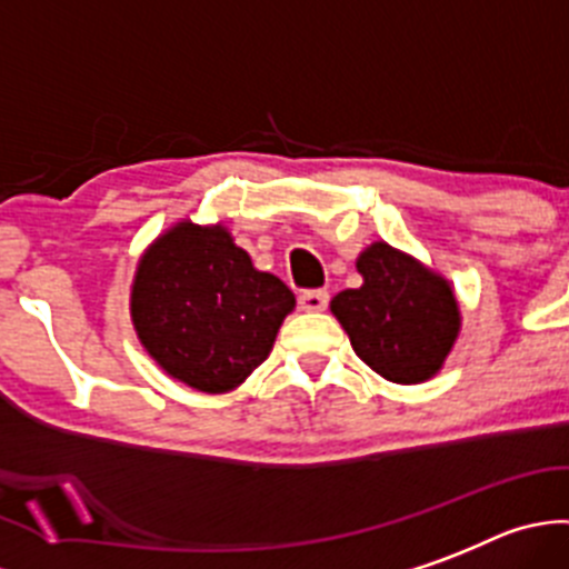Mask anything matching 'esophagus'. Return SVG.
<instances>
[{
  "label": "esophagus",
  "mask_w": 569,
  "mask_h": 569,
  "mask_svg": "<svg viewBox=\"0 0 569 569\" xmlns=\"http://www.w3.org/2000/svg\"><path fill=\"white\" fill-rule=\"evenodd\" d=\"M329 306V291L326 289H306L300 295V309L303 311H322Z\"/></svg>",
  "instance_id": "1"
}]
</instances>
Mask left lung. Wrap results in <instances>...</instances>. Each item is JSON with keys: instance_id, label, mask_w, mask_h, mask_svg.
<instances>
[{"instance_id": "obj_1", "label": "left lung", "mask_w": 569, "mask_h": 569, "mask_svg": "<svg viewBox=\"0 0 569 569\" xmlns=\"http://www.w3.org/2000/svg\"><path fill=\"white\" fill-rule=\"evenodd\" d=\"M357 272L362 283L331 300L357 357L391 382L431 380L462 326L448 280L382 240L360 252Z\"/></svg>"}]
</instances>
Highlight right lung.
I'll return each mask as SVG.
<instances>
[{
  "label": "right lung",
  "mask_w": 569,
  "mask_h": 569,
  "mask_svg": "<svg viewBox=\"0 0 569 569\" xmlns=\"http://www.w3.org/2000/svg\"><path fill=\"white\" fill-rule=\"evenodd\" d=\"M295 295L258 272L229 229L181 221L138 260L130 315L147 355L172 380L227 393L269 357Z\"/></svg>",
  "instance_id": "obj_1"
}]
</instances>
